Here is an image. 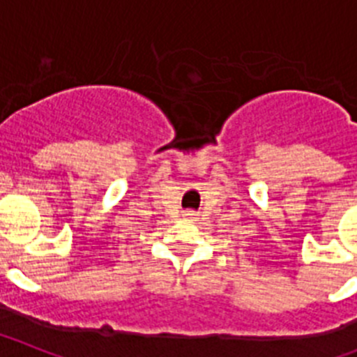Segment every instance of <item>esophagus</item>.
I'll return each instance as SVG.
<instances>
[{"label": "esophagus", "mask_w": 357, "mask_h": 357, "mask_svg": "<svg viewBox=\"0 0 357 357\" xmlns=\"http://www.w3.org/2000/svg\"><path fill=\"white\" fill-rule=\"evenodd\" d=\"M185 215H196V213L192 212V210H188V212H187V213H185Z\"/></svg>", "instance_id": "esophagus-1"}]
</instances>
